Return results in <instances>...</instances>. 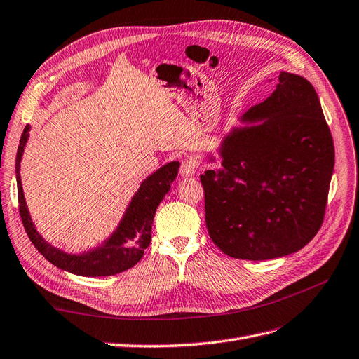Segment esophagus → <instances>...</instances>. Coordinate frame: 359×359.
Masks as SVG:
<instances>
[{"label": "esophagus", "mask_w": 359, "mask_h": 359, "mask_svg": "<svg viewBox=\"0 0 359 359\" xmlns=\"http://www.w3.org/2000/svg\"><path fill=\"white\" fill-rule=\"evenodd\" d=\"M180 173L182 178H190L194 175V173H196V165H194L191 160H182Z\"/></svg>", "instance_id": "34e87169"}]
</instances>
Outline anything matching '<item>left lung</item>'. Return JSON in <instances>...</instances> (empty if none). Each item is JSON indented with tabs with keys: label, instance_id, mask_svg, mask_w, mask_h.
Instances as JSON below:
<instances>
[{
	"label": "left lung",
	"instance_id": "left-lung-1",
	"mask_svg": "<svg viewBox=\"0 0 359 359\" xmlns=\"http://www.w3.org/2000/svg\"><path fill=\"white\" fill-rule=\"evenodd\" d=\"M227 132L220 165L201 175L214 244L236 259L292 255L318 233L334 172V144L313 85L281 72L264 103ZM212 153L203 163H214Z\"/></svg>",
	"mask_w": 359,
	"mask_h": 359
}]
</instances>
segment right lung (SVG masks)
Returning a JSON list of instances; mask_svg holds the SVG:
<instances>
[{"mask_svg": "<svg viewBox=\"0 0 359 359\" xmlns=\"http://www.w3.org/2000/svg\"><path fill=\"white\" fill-rule=\"evenodd\" d=\"M29 130L31 126L28 124L19 140L16 154V182L20 219H22L31 243L34 244L40 255L62 271L83 277L115 276L135 266L142 259L145 248L151 243V229H153L156 210L170 190V184L178 175L180 161L168 163L140 182L137 191L130 199L121 220L109 236L90 250L72 255L48 243L36 229V224L29 215L22 181H20V161L24 157Z\"/></svg>", "mask_w": 359, "mask_h": 359, "instance_id": "1", "label": "right lung"}]
</instances>
